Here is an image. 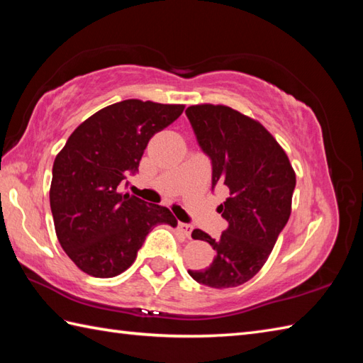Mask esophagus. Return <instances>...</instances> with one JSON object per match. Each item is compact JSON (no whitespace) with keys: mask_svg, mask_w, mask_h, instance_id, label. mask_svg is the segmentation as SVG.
Instances as JSON below:
<instances>
[{"mask_svg":"<svg viewBox=\"0 0 363 363\" xmlns=\"http://www.w3.org/2000/svg\"><path fill=\"white\" fill-rule=\"evenodd\" d=\"M177 230H179V233L187 238H190V235H191V226L186 225V223H179V225H177Z\"/></svg>","mask_w":363,"mask_h":363,"instance_id":"esophagus-1","label":"esophagus"}]
</instances>
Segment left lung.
Segmentation results:
<instances>
[{
  "label": "left lung",
  "mask_w": 363,
  "mask_h": 363,
  "mask_svg": "<svg viewBox=\"0 0 363 363\" xmlns=\"http://www.w3.org/2000/svg\"><path fill=\"white\" fill-rule=\"evenodd\" d=\"M201 150L212 160V189H229L218 206L228 229L215 240L201 229L191 237L215 250L212 264L189 269L199 284L237 287L259 273L291 212L295 169L276 138L238 111L221 104H196L186 111Z\"/></svg>",
  "instance_id": "8db88e82"
}]
</instances>
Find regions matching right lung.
<instances>
[{"instance_id":"1","label":"right lung","mask_w":363,"mask_h":363,"mask_svg":"<svg viewBox=\"0 0 363 363\" xmlns=\"http://www.w3.org/2000/svg\"><path fill=\"white\" fill-rule=\"evenodd\" d=\"M184 104L125 99L73 130L54 159L50 204L57 240L81 272L113 277L134 264L157 225L176 228L169 209L123 194L150 138L184 112Z\"/></svg>"}]
</instances>
